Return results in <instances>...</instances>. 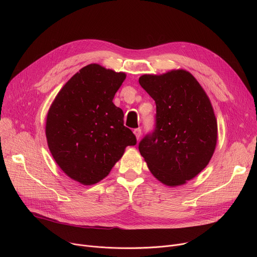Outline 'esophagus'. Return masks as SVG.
I'll return each mask as SVG.
<instances>
[{"label": "esophagus", "instance_id": "obj_1", "mask_svg": "<svg viewBox=\"0 0 257 257\" xmlns=\"http://www.w3.org/2000/svg\"><path fill=\"white\" fill-rule=\"evenodd\" d=\"M133 133H134V136H136V138H137V141H140L141 136H142V129H140V128L134 129Z\"/></svg>", "mask_w": 257, "mask_h": 257}]
</instances>
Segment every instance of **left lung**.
Segmentation results:
<instances>
[{
  "instance_id": "1",
  "label": "left lung",
  "mask_w": 257,
  "mask_h": 257,
  "mask_svg": "<svg viewBox=\"0 0 257 257\" xmlns=\"http://www.w3.org/2000/svg\"><path fill=\"white\" fill-rule=\"evenodd\" d=\"M156 104V127L139 145L153 176L168 186L192 180L206 168L215 150L218 123L211 102L185 70L140 77Z\"/></svg>"
}]
</instances>
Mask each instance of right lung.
Wrapping results in <instances>:
<instances>
[{"instance_id":"1","label":"right lung","mask_w":257,"mask_h":257,"mask_svg":"<svg viewBox=\"0 0 257 257\" xmlns=\"http://www.w3.org/2000/svg\"><path fill=\"white\" fill-rule=\"evenodd\" d=\"M126 79L91 63L77 72L50 106L46 137L58 167L71 179L92 185L104 179L123 156L126 147L137 144L124 126V113L112 100Z\"/></svg>"}]
</instances>
